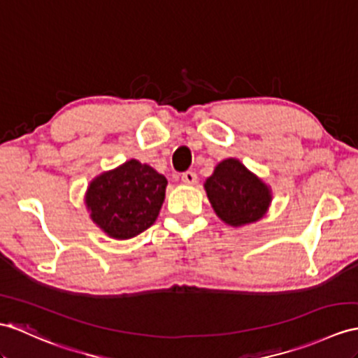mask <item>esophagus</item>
I'll return each mask as SVG.
<instances>
[{
	"label": "esophagus",
	"mask_w": 358,
	"mask_h": 358,
	"mask_svg": "<svg viewBox=\"0 0 358 358\" xmlns=\"http://www.w3.org/2000/svg\"><path fill=\"white\" fill-rule=\"evenodd\" d=\"M182 182H184V184H187V185H196L197 184V174L194 173V171H185V173H182Z\"/></svg>",
	"instance_id": "1"
}]
</instances>
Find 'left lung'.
Returning <instances> with one entry per match:
<instances>
[{"label":"left lung","mask_w":358,"mask_h":358,"mask_svg":"<svg viewBox=\"0 0 358 358\" xmlns=\"http://www.w3.org/2000/svg\"><path fill=\"white\" fill-rule=\"evenodd\" d=\"M205 189L219 219L235 228L263 219L272 202L270 188L234 158L217 164Z\"/></svg>","instance_id":"1"}]
</instances>
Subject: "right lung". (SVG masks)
<instances>
[{
  "instance_id": "add662e5",
  "label": "right lung",
  "mask_w": 358,
  "mask_h": 358,
  "mask_svg": "<svg viewBox=\"0 0 358 358\" xmlns=\"http://www.w3.org/2000/svg\"><path fill=\"white\" fill-rule=\"evenodd\" d=\"M167 179L150 165L130 159L95 178L85 203L92 222L110 238L136 237L158 219Z\"/></svg>"
}]
</instances>
